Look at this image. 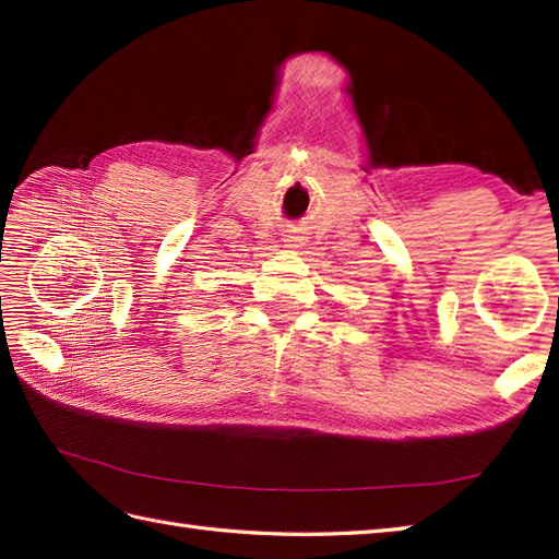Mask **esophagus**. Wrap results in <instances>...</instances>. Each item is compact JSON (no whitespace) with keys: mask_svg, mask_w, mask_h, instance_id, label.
Here are the masks:
<instances>
[{"mask_svg":"<svg viewBox=\"0 0 559 559\" xmlns=\"http://www.w3.org/2000/svg\"><path fill=\"white\" fill-rule=\"evenodd\" d=\"M283 242H286V247L295 249V247H302V245H305V237L293 230V233H288V235H283Z\"/></svg>","mask_w":559,"mask_h":559,"instance_id":"obj_1","label":"esophagus"}]
</instances>
